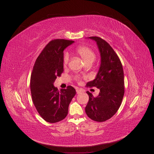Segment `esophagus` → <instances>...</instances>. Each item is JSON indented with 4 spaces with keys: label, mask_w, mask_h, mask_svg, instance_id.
Segmentation results:
<instances>
[{
    "label": "esophagus",
    "mask_w": 154,
    "mask_h": 154,
    "mask_svg": "<svg viewBox=\"0 0 154 154\" xmlns=\"http://www.w3.org/2000/svg\"><path fill=\"white\" fill-rule=\"evenodd\" d=\"M83 92H84V90L82 89H76L77 94H80V93H83Z\"/></svg>",
    "instance_id": "obj_1"
}]
</instances>
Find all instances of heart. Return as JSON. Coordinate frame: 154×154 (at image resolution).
I'll list each match as a JSON object with an SVG mask.
<instances>
[{
    "label": "heart",
    "instance_id": "heart-1",
    "mask_svg": "<svg viewBox=\"0 0 154 154\" xmlns=\"http://www.w3.org/2000/svg\"><path fill=\"white\" fill-rule=\"evenodd\" d=\"M76 53L79 55L80 57L84 60L85 63H92L95 59V54L91 48L87 46H78L76 49ZM69 55L68 54H65L63 57V63L64 65H66L69 61ZM75 79L77 81H80L79 76H76Z\"/></svg>",
    "mask_w": 154,
    "mask_h": 154
}]
</instances>
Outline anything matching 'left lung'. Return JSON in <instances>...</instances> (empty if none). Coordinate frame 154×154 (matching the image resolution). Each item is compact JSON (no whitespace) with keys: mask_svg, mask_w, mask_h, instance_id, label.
Here are the masks:
<instances>
[{"mask_svg":"<svg viewBox=\"0 0 154 154\" xmlns=\"http://www.w3.org/2000/svg\"><path fill=\"white\" fill-rule=\"evenodd\" d=\"M89 38L97 42L101 61L95 79L86 86L96 87L100 92L95 97L87 91L89 101L85 110L92 120L103 122L111 118L120 107L125 92L124 74L120 59L110 45L98 36Z\"/></svg>","mask_w":154,"mask_h":154,"instance_id":"8db88e82","label":"left lung"}]
</instances>
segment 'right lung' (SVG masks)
<instances>
[{"label": "right lung", "instance_id": "right-lung-1", "mask_svg": "<svg viewBox=\"0 0 154 154\" xmlns=\"http://www.w3.org/2000/svg\"><path fill=\"white\" fill-rule=\"evenodd\" d=\"M72 40H51L37 57L32 71L30 87L32 99L37 112L45 121L56 123L68 114L69 106L76 95L72 86L59 91L54 87L56 78L63 72V50Z\"/></svg>", "mask_w": 154, "mask_h": 154}]
</instances>
